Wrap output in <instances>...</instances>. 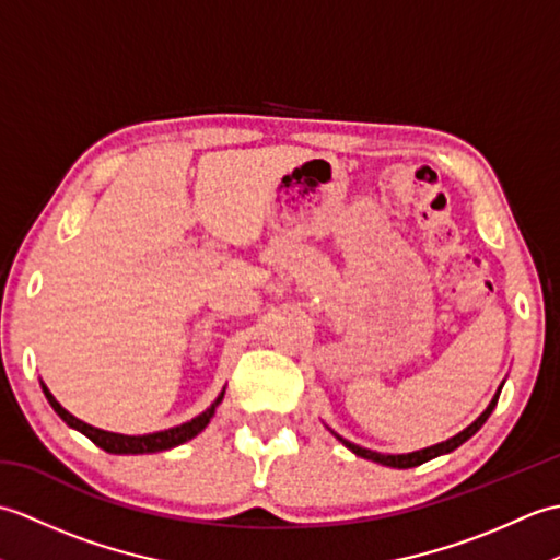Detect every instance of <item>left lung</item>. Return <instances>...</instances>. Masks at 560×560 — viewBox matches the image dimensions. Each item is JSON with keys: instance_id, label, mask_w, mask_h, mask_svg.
I'll return each mask as SVG.
<instances>
[{"instance_id": "obj_1", "label": "left lung", "mask_w": 560, "mask_h": 560, "mask_svg": "<svg viewBox=\"0 0 560 560\" xmlns=\"http://www.w3.org/2000/svg\"><path fill=\"white\" fill-rule=\"evenodd\" d=\"M503 389V387H501ZM501 389L495 392V397L491 399V404H489V409H486L477 421H474L469 428H464L462 433H457L455 438H450V440H445V443H438V445H433V447H425V450H419V452H409V455H380V452H373V450H365V447H361V445H353V443H349L347 438H341V435H337L343 445H347L351 452H355V455L359 457H363V459H373V462H377V464H385V467H395V469H411V467H419V464H423V462H428V459H433V457H438V455H445V452H452V450H457L462 443H467V440L479 431V428L486 423V419H489L491 416V411L495 409V404H498V397H501Z\"/></svg>"}]
</instances>
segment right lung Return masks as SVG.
<instances>
[{"label":"right lung","mask_w":560,"mask_h":560,"mask_svg":"<svg viewBox=\"0 0 560 560\" xmlns=\"http://www.w3.org/2000/svg\"><path fill=\"white\" fill-rule=\"evenodd\" d=\"M43 392H45L47 401H50V407L59 413V419H62L67 425L77 428L79 433H83L89 440H93V443L103 447L105 452H113V455H144V452H161V450H171L175 445L187 443V440H192L197 433L205 431L213 411H217V407L223 399V392H221L217 401H213L207 411H201L199 416H195L192 421L168 428V431H159V433H149V435H120V433L101 431V428H93L89 423L79 421L77 416H71L67 409H62V404H59L50 395V389H47L45 385H43Z\"/></svg>","instance_id":"right-lung-1"}]
</instances>
